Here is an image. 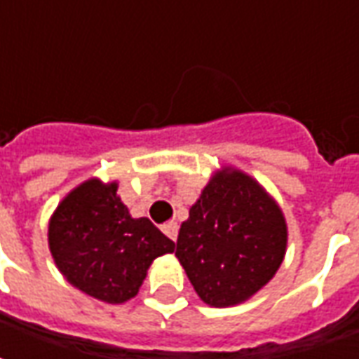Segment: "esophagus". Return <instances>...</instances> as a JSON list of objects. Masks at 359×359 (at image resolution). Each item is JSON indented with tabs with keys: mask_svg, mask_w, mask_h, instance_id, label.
<instances>
[{
	"mask_svg": "<svg viewBox=\"0 0 359 359\" xmlns=\"http://www.w3.org/2000/svg\"><path fill=\"white\" fill-rule=\"evenodd\" d=\"M161 231H163L171 241H177V236H179V225L175 223V221H169V223H165L163 226H161Z\"/></svg>",
	"mask_w": 359,
	"mask_h": 359,
	"instance_id": "obj_1",
	"label": "esophagus"
}]
</instances>
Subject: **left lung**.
Segmentation results:
<instances>
[{
    "label": "left lung",
    "instance_id": "1",
    "mask_svg": "<svg viewBox=\"0 0 359 359\" xmlns=\"http://www.w3.org/2000/svg\"><path fill=\"white\" fill-rule=\"evenodd\" d=\"M277 202L246 172L226 167L180 225L177 252L198 296L213 308L248 300L275 277L286 252Z\"/></svg>",
    "mask_w": 359,
    "mask_h": 359
}]
</instances>
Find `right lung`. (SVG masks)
<instances>
[{
	"mask_svg": "<svg viewBox=\"0 0 359 359\" xmlns=\"http://www.w3.org/2000/svg\"><path fill=\"white\" fill-rule=\"evenodd\" d=\"M48 242L63 277L107 304L134 298L151 262L175 250V242L148 217H130L117 182L97 179L63 198L50 219Z\"/></svg>",
	"mask_w": 359,
	"mask_h": 359,
	"instance_id": "1",
	"label": "right lung"
}]
</instances>
